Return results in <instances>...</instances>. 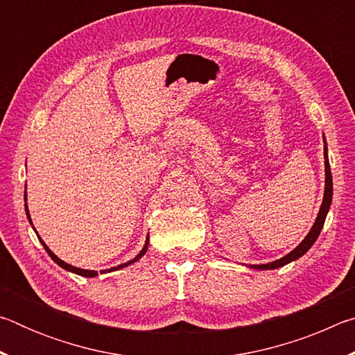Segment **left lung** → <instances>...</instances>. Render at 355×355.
<instances>
[{
    "mask_svg": "<svg viewBox=\"0 0 355 355\" xmlns=\"http://www.w3.org/2000/svg\"><path fill=\"white\" fill-rule=\"evenodd\" d=\"M324 159H326V189H324V199L321 203V208H320V213H318V218L315 220L313 227H311V230L309 232V235L305 236V239L302 243H300L296 249L291 250L290 254L285 255L284 258H280V260H275L272 263H268V264H250V268L254 269H277L280 266H285V264L291 263L294 260H297L299 257H302L305 252H307L313 243L318 239L321 233V228L324 225V220H326V216L329 213V208H330V203H332V173H330V166H329V158H327V147H326V139H324Z\"/></svg>",
    "mask_w": 355,
    "mask_h": 355,
    "instance_id": "8db88e82",
    "label": "left lung"
}]
</instances>
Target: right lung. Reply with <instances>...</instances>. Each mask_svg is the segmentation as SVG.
I'll return each mask as SVG.
<instances>
[{"mask_svg":"<svg viewBox=\"0 0 355 355\" xmlns=\"http://www.w3.org/2000/svg\"><path fill=\"white\" fill-rule=\"evenodd\" d=\"M25 202H26V192H25ZM25 208H26V216H28V219H29V222H31V216H29V211H28V205L25 203ZM31 225H33V222H31ZM39 239H40V236H39ZM40 243L44 244V248H45V250H46V254L50 255L53 260H55L59 266L61 268H64V269H67V271H70V272H75V274H78V275H84V277H95V275H98V272L97 271H87V269H81V268H75V266H71V264H69V263H65V261H62L61 258H58L55 254H53V252L48 249V245L42 241L40 239ZM147 248H148V238H147V241H146V245H144L142 248V250L139 252V254H137L133 260H130L128 263H123V264H119V266H116V268H111V269H107V271H117V269H122V268H125V266H130V264H133L135 261H137L139 260V258L146 254L147 252ZM101 272H106V271H101Z\"/></svg>","mask_w":355,"mask_h":355,"instance_id":"obj_1","label":"right lung"}]
</instances>
